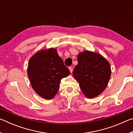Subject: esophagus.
Masks as SVG:
<instances>
[{
  "label": "esophagus",
  "mask_w": 133,
  "mask_h": 133,
  "mask_svg": "<svg viewBox=\"0 0 133 133\" xmlns=\"http://www.w3.org/2000/svg\"><path fill=\"white\" fill-rule=\"evenodd\" d=\"M69 69L70 71V73H72V72H73V67H69Z\"/></svg>",
  "instance_id": "1"
}]
</instances>
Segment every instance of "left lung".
I'll use <instances>...</instances> for the list:
<instances>
[{
	"label": "left lung",
	"mask_w": 133,
	"mask_h": 133,
	"mask_svg": "<svg viewBox=\"0 0 133 133\" xmlns=\"http://www.w3.org/2000/svg\"><path fill=\"white\" fill-rule=\"evenodd\" d=\"M77 61L73 75L83 93L89 98L100 95L107 87L111 77L109 62L100 54L89 50L78 54Z\"/></svg>",
	"instance_id": "1"
}]
</instances>
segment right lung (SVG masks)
<instances>
[{"label":"right lung","instance_id":"add662e5","mask_svg":"<svg viewBox=\"0 0 133 133\" xmlns=\"http://www.w3.org/2000/svg\"><path fill=\"white\" fill-rule=\"evenodd\" d=\"M70 73L53 48L39 50L29 61L28 75L31 87L38 95L47 100L56 95L62 78Z\"/></svg>","mask_w":133,"mask_h":133}]
</instances>
